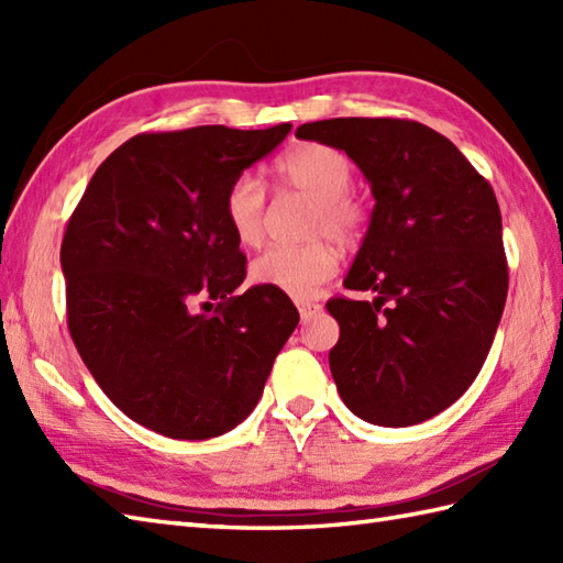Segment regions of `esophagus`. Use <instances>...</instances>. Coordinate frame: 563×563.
Instances as JSON below:
<instances>
[{"label":"esophagus","instance_id":"obj_1","mask_svg":"<svg viewBox=\"0 0 563 563\" xmlns=\"http://www.w3.org/2000/svg\"><path fill=\"white\" fill-rule=\"evenodd\" d=\"M297 309H300L302 321H307V319H312L321 312V305L312 302V300H297Z\"/></svg>","mask_w":563,"mask_h":563}]
</instances>
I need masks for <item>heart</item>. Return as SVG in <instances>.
Masks as SVG:
<instances>
[{"label":"heart","instance_id":"obj_1","mask_svg":"<svg viewBox=\"0 0 563 563\" xmlns=\"http://www.w3.org/2000/svg\"><path fill=\"white\" fill-rule=\"evenodd\" d=\"M280 184L317 202L312 236H331L343 246L363 239L369 212L351 194L353 164L336 147L305 142L275 164ZM224 220L242 246H256L266 222V186L254 174H239L224 190ZM339 268V254L329 242L307 246H273L251 263V280L292 297L314 295Z\"/></svg>","mask_w":563,"mask_h":563}]
</instances>
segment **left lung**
<instances>
[{"instance_id":"8db88e82","label":"left lung","mask_w":563,"mask_h":563,"mask_svg":"<svg viewBox=\"0 0 563 563\" xmlns=\"http://www.w3.org/2000/svg\"><path fill=\"white\" fill-rule=\"evenodd\" d=\"M295 135L343 150L375 196L343 283L375 300L327 302L341 327L329 353L341 399L375 426L428 421L479 375L506 307L494 188L445 135L416 121L331 118Z\"/></svg>"}]
</instances>
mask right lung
<instances>
[{"label":"right lung","mask_w":563,"mask_h":563,"mask_svg":"<svg viewBox=\"0 0 563 563\" xmlns=\"http://www.w3.org/2000/svg\"><path fill=\"white\" fill-rule=\"evenodd\" d=\"M290 128L135 135L71 212L59 249L71 341L106 397L154 433L206 440L242 423L300 321L285 292L239 290L246 256L222 210L227 186Z\"/></svg>","instance_id":"right-lung-1"}]
</instances>
